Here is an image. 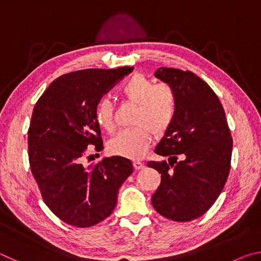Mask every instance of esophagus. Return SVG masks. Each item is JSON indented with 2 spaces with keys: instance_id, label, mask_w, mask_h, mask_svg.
Returning <instances> with one entry per match:
<instances>
[{
  "instance_id": "esophagus-1",
  "label": "esophagus",
  "mask_w": 261,
  "mask_h": 261,
  "mask_svg": "<svg viewBox=\"0 0 261 261\" xmlns=\"http://www.w3.org/2000/svg\"><path fill=\"white\" fill-rule=\"evenodd\" d=\"M134 167H135L136 170H140V169H143V168H144V163L136 160V161H134Z\"/></svg>"
}]
</instances>
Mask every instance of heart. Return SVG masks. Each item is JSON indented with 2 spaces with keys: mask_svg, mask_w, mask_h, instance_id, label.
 <instances>
[{
  "mask_svg": "<svg viewBox=\"0 0 261 261\" xmlns=\"http://www.w3.org/2000/svg\"><path fill=\"white\" fill-rule=\"evenodd\" d=\"M121 94L137 105L134 127L117 132L109 140L108 151L113 155L140 158L152 143V134L161 137L170 129L177 112V96L168 84H154L152 79L136 73L123 84ZM94 117L100 127L112 132L115 127L114 105L108 96H101L94 107Z\"/></svg>",
  "mask_w": 261,
  "mask_h": 261,
  "instance_id": "1",
  "label": "heart"
}]
</instances>
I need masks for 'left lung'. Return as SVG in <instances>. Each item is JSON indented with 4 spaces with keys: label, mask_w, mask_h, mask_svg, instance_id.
<instances>
[{
    "label": "left lung",
    "mask_w": 261,
    "mask_h": 261,
    "mask_svg": "<svg viewBox=\"0 0 261 261\" xmlns=\"http://www.w3.org/2000/svg\"><path fill=\"white\" fill-rule=\"evenodd\" d=\"M155 77L175 90L177 112L154 151L169 158L168 162H147L161 174L152 204L165 218L187 222L205 214L222 191L230 171L232 138L222 105L206 82L174 68H159Z\"/></svg>",
    "instance_id": "obj_1"
}]
</instances>
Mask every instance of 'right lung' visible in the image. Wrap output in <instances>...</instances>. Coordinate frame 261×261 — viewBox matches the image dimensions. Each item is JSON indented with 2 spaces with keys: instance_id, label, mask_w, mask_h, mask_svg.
Listing matches in <instances>:
<instances>
[{
  "instance_id": "obj_1",
  "label": "right lung",
  "mask_w": 261,
  "mask_h": 261,
  "mask_svg": "<svg viewBox=\"0 0 261 261\" xmlns=\"http://www.w3.org/2000/svg\"><path fill=\"white\" fill-rule=\"evenodd\" d=\"M134 68L85 69L56 78L34 106L28 132L29 161L45 204L63 222L95 226L112 214L118 189L134 171L123 156L82 165L88 146L103 149L96 101Z\"/></svg>"
}]
</instances>
